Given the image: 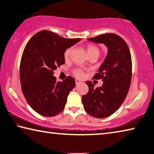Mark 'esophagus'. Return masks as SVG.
Returning <instances> with one entry per match:
<instances>
[{"label":"esophagus","instance_id":"1","mask_svg":"<svg viewBox=\"0 0 154 154\" xmlns=\"http://www.w3.org/2000/svg\"><path fill=\"white\" fill-rule=\"evenodd\" d=\"M81 83H82V82L81 80L75 79V83H76V85H79V84H80Z\"/></svg>","mask_w":154,"mask_h":154}]
</instances>
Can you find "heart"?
<instances>
[{
  "label": "heart",
  "mask_w": 154,
  "mask_h": 154,
  "mask_svg": "<svg viewBox=\"0 0 154 154\" xmlns=\"http://www.w3.org/2000/svg\"><path fill=\"white\" fill-rule=\"evenodd\" d=\"M86 50L88 52V54L89 55H92L93 54L98 53L99 54V49L97 47L93 45H88L86 47ZM72 51V48H68L64 52V60H67L69 58L70 56H71V53ZM74 74L76 75L77 77H82L83 75H84V72H83V70L82 69H76L74 71Z\"/></svg>",
  "instance_id": "obj_1"
}]
</instances>
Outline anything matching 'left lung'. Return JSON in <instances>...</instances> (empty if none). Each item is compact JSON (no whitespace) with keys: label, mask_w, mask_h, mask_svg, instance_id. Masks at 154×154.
<instances>
[{"label":"left lung","mask_w":154,"mask_h":154,"mask_svg":"<svg viewBox=\"0 0 154 154\" xmlns=\"http://www.w3.org/2000/svg\"><path fill=\"white\" fill-rule=\"evenodd\" d=\"M91 42L103 43L108 49L107 56L94 78L102 79L101 87L85 83L89 91L82 96L85 111L96 118H105L114 113L124 103L132 78V59L128 46L120 36L106 33L88 38Z\"/></svg>","instance_id":"obj_1"}]
</instances>
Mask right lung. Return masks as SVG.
I'll list each match as a JSON object with an SVG mask.
<instances>
[{
  "instance_id": "add662e5",
  "label": "right lung",
  "mask_w": 154,
  "mask_h": 154,
  "mask_svg": "<svg viewBox=\"0 0 154 154\" xmlns=\"http://www.w3.org/2000/svg\"><path fill=\"white\" fill-rule=\"evenodd\" d=\"M81 40L42 30L26 44L20 62V82L26 100L36 113L53 117L63 111L75 81L69 76L57 82L54 71L64 64V51Z\"/></svg>"
}]
</instances>
